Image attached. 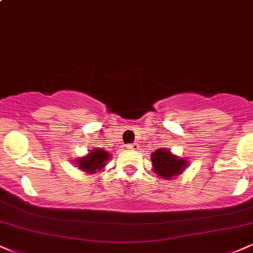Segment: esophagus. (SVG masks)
Instances as JSON below:
<instances>
[{
    "instance_id": "esophagus-1",
    "label": "esophagus",
    "mask_w": 253,
    "mask_h": 253,
    "mask_svg": "<svg viewBox=\"0 0 253 253\" xmlns=\"http://www.w3.org/2000/svg\"><path fill=\"white\" fill-rule=\"evenodd\" d=\"M127 148H128V150H136V148H138V144H136V142H134V144L127 145Z\"/></svg>"
}]
</instances>
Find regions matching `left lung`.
<instances>
[{
  "instance_id": "1",
  "label": "left lung",
  "mask_w": 253,
  "mask_h": 253,
  "mask_svg": "<svg viewBox=\"0 0 253 253\" xmlns=\"http://www.w3.org/2000/svg\"><path fill=\"white\" fill-rule=\"evenodd\" d=\"M153 172L164 179H173L181 174L186 169L187 161L181 158L173 156L169 150H157L151 154Z\"/></svg>"
}]
</instances>
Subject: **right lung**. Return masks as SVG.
Instances as JSON below:
<instances>
[{
    "instance_id": "1",
    "label": "right lung",
    "mask_w": 253,
    "mask_h": 253,
    "mask_svg": "<svg viewBox=\"0 0 253 253\" xmlns=\"http://www.w3.org/2000/svg\"><path fill=\"white\" fill-rule=\"evenodd\" d=\"M109 159L108 152L97 148L88 152L87 156L75 160V165L79 167V169H82L88 174H93L95 172L102 171L106 163Z\"/></svg>"
}]
</instances>
